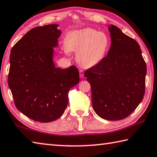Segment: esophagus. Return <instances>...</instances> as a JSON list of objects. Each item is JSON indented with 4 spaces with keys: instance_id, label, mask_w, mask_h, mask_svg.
<instances>
[{
    "instance_id": "esophagus-1",
    "label": "esophagus",
    "mask_w": 157,
    "mask_h": 157,
    "mask_svg": "<svg viewBox=\"0 0 157 157\" xmlns=\"http://www.w3.org/2000/svg\"><path fill=\"white\" fill-rule=\"evenodd\" d=\"M79 77H80L81 78H84V71H79Z\"/></svg>"
}]
</instances>
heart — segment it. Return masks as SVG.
<instances>
[{"label": "heart", "mask_w": 157, "mask_h": 157, "mask_svg": "<svg viewBox=\"0 0 157 157\" xmlns=\"http://www.w3.org/2000/svg\"><path fill=\"white\" fill-rule=\"evenodd\" d=\"M109 45V40L105 33L86 28L67 34L64 50L66 52H77L78 63L86 68H90L103 59Z\"/></svg>", "instance_id": "b5f03b06"}]
</instances>
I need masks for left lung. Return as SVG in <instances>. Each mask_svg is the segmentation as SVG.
I'll return each instance as SVG.
<instances>
[{"instance_id":"1","label":"left lung","mask_w":157,"mask_h":157,"mask_svg":"<svg viewBox=\"0 0 157 157\" xmlns=\"http://www.w3.org/2000/svg\"><path fill=\"white\" fill-rule=\"evenodd\" d=\"M108 29L112 44L107 56L84 75L90 84L95 113L107 121H120L142 102L147 69L136 40L114 25Z\"/></svg>"}]
</instances>
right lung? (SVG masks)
<instances>
[{
  "label": "right lung",
  "mask_w": 157,
  "mask_h": 157,
  "mask_svg": "<svg viewBox=\"0 0 157 157\" xmlns=\"http://www.w3.org/2000/svg\"><path fill=\"white\" fill-rule=\"evenodd\" d=\"M58 24L37 26L11 49L8 85L17 109L35 121L50 122L63 115L70 88L79 82L75 66L55 67L54 48L61 30Z\"/></svg>",
  "instance_id": "1"
}]
</instances>
